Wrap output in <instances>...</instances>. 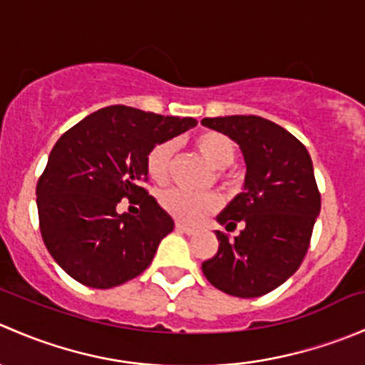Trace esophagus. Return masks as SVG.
<instances>
[{
    "instance_id": "1",
    "label": "esophagus",
    "mask_w": 365,
    "mask_h": 365,
    "mask_svg": "<svg viewBox=\"0 0 365 365\" xmlns=\"http://www.w3.org/2000/svg\"><path fill=\"white\" fill-rule=\"evenodd\" d=\"M175 230L178 231V233H183V235H192L194 233V227L185 226V224H182V222H176Z\"/></svg>"
}]
</instances>
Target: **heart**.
I'll use <instances>...</instances> for the list:
<instances>
[{
    "instance_id": "1",
    "label": "heart",
    "mask_w": 365,
    "mask_h": 365,
    "mask_svg": "<svg viewBox=\"0 0 365 365\" xmlns=\"http://www.w3.org/2000/svg\"><path fill=\"white\" fill-rule=\"evenodd\" d=\"M194 148L217 169V178L224 185L235 183V175L227 173V168L237 159V145L233 139L220 132H201L194 138ZM175 145L171 141H162L153 146L145 159L146 175L159 185H164L171 176ZM159 203L165 212L176 220L185 224H196L206 215L219 210L220 197L217 194H190L185 190L171 189L159 196Z\"/></svg>"
}]
</instances>
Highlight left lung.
Here are the masks:
<instances>
[{
  "instance_id": "8db88e82",
  "label": "left lung",
  "mask_w": 365,
  "mask_h": 365,
  "mask_svg": "<svg viewBox=\"0 0 365 365\" xmlns=\"http://www.w3.org/2000/svg\"><path fill=\"white\" fill-rule=\"evenodd\" d=\"M201 123L240 145L244 192L217 217L235 240L215 231L219 251L203 261L205 277L227 295L256 298L279 288L300 267L322 208L307 148L281 125L261 116L203 118Z\"/></svg>"
}]
</instances>
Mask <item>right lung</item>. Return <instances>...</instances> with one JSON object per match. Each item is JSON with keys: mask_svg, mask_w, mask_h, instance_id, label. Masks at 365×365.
Returning <instances> with one entry per match:
<instances>
[{"mask_svg": "<svg viewBox=\"0 0 365 365\" xmlns=\"http://www.w3.org/2000/svg\"><path fill=\"white\" fill-rule=\"evenodd\" d=\"M196 123L111 106L58 139L36 183V208L43 244L70 277L108 289L150 267L175 222L145 189V159ZM123 197L140 206L135 216L115 212Z\"/></svg>", "mask_w": 365, "mask_h": 365, "instance_id": "right-lung-1", "label": "right lung"}]
</instances>
